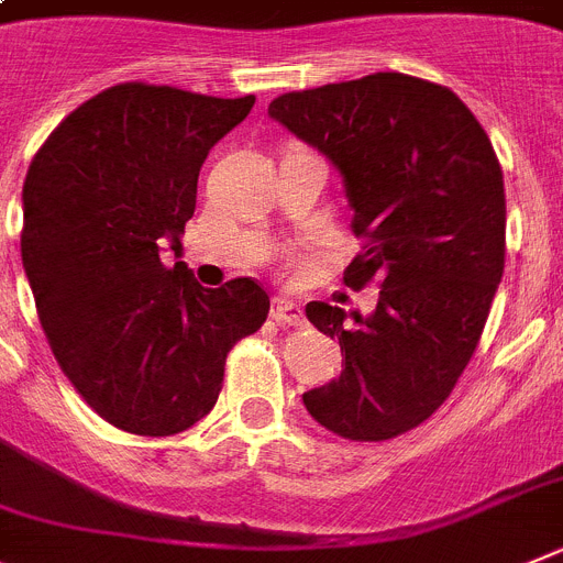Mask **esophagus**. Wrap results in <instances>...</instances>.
Masks as SVG:
<instances>
[{"instance_id": "obj_1", "label": "esophagus", "mask_w": 563, "mask_h": 563, "mask_svg": "<svg viewBox=\"0 0 563 563\" xmlns=\"http://www.w3.org/2000/svg\"><path fill=\"white\" fill-rule=\"evenodd\" d=\"M272 317H275L280 325H295V329H302V325H306V317H302L300 306L286 300V297H275V302H272Z\"/></svg>"}]
</instances>
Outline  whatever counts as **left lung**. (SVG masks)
<instances>
[{
    "label": "left lung",
    "instance_id": "8db88e82",
    "mask_svg": "<svg viewBox=\"0 0 563 563\" xmlns=\"http://www.w3.org/2000/svg\"><path fill=\"white\" fill-rule=\"evenodd\" d=\"M268 115L340 169L363 241L342 280L379 286L371 317L306 306L345 368L302 402L349 442L402 437L451 397L485 331L505 272L501 164L456 92L405 73L283 92Z\"/></svg>",
    "mask_w": 563,
    "mask_h": 563
}]
</instances>
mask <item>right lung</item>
I'll return each instance as SVG.
<instances>
[{
  "mask_svg": "<svg viewBox=\"0 0 563 563\" xmlns=\"http://www.w3.org/2000/svg\"><path fill=\"white\" fill-rule=\"evenodd\" d=\"M254 107L146 81L107 87L33 155L22 263L58 368L104 422L173 437L218 402L227 354L268 317L266 288H203L180 257L200 166Z\"/></svg>",
  "mask_w": 563,
  "mask_h": 563,
  "instance_id": "1",
  "label": "right lung"
}]
</instances>
